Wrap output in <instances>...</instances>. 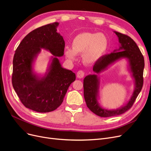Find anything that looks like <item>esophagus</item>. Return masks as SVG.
Masks as SVG:
<instances>
[{
	"label": "esophagus",
	"instance_id": "1",
	"mask_svg": "<svg viewBox=\"0 0 151 151\" xmlns=\"http://www.w3.org/2000/svg\"><path fill=\"white\" fill-rule=\"evenodd\" d=\"M84 76V72L83 70H80L77 72V77L78 78H82Z\"/></svg>",
	"mask_w": 151,
	"mask_h": 151
}]
</instances>
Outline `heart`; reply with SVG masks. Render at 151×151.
Here are the masks:
<instances>
[{
	"label": "heart",
	"mask_w": 151,
	"mask_h": 151,
	"mask_svg": "<svg viewBox=\"0 0 151 151\" xmlns=\"http://www.w3.org/2000/svg\"><path fill=\"white\" fill-rule=\"evenodd\" d=\"M108 39L103 33L85 32L76 36L72 42L73 49L67 47L65 54L73 60L76 55H83V61L86 64L96 62L106 52L108 47Z\"/></svg>",
	"instance_id": "1"
}]
</instances>
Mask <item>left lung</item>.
I'll return each instance as SVG.
<instances>
[{"label": "left lung", "instance_id": "8db88e82", "mask_svg": "<svg viewBox=\"0 0 151 151\" xmlns=\"http://www.w3.org/2000/svg\"><path fill=\"white\" fill-rule=\"evenodd\" d=\"M119 37L122 51L116 52L102 55L100 59L94 63L93 71L99 73L109 65L122 57H127L129 60L131 70L135 80L136 88L128 103L121 109L108 110L99 106L97 102L98 80L96 75H89L84 78L83 82L84 97L87 107L93 113L102 117H109L121 115L129 110L133 106L137 96L143 86V71L145 68V59L138 46L129 36L115 32ZM120 50V49H119Z\"/></svg>", "mask_w": 151, "mask_h": 151}]
</instances>
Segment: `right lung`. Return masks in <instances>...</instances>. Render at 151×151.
<instances>
[{
  "label": "right lung",
  "mask_w": 151,
  "mask_h": 151,
  "mask_svg": "<svg viewBox=\"0 0 151 151\" xmlns=\"http://www.w3.org/2000/svg\"><path fill=\"white\" fill-rule=\"evenodd\" d=\"M58 25L55 22L30 32L19 43L13 60V87L23 106L37 112L57 109L76 79L73 72L63 68L56 57L52 60L49 73L45 78L39 80L32 73V61L41 48L49 50L55 56L63 55L65 41L57 32Z\"/></svg>",
  "instance_id": "right-lung-1"
}]
</instances>
